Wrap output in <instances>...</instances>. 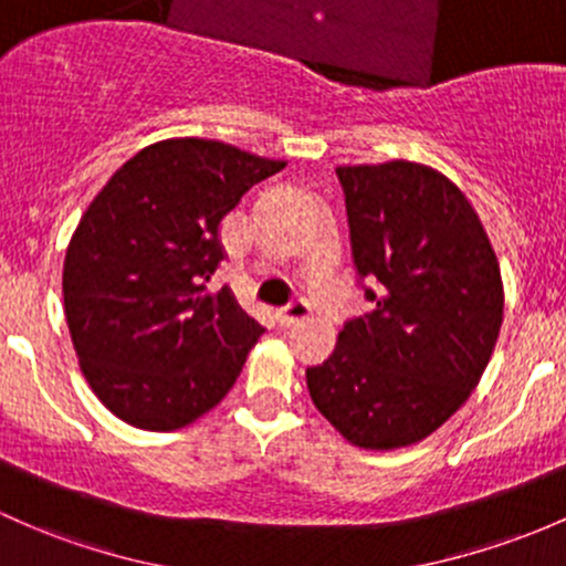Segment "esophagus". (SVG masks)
I'll list each match as a JSON object with an SVG mask.
<instances>
[{
  "label": "esophagus",
  "instance_id": "34e87169",
  "mask_svg": "<svg viewBox=\"0 0 566 566\" xmlns=\"http://www.w3.org/2000/svg\"><path fill=\"white\" fill-rule=\"evenodd\" d=\"M308 314H312L308 303L303 298H295V301H290L287 306L279 308L276 319L284 325V328H293V325H301L303 319H308Z\"/></svg>",
  "mask_w": 566,
  "mask_h": 566
}]
</instances>
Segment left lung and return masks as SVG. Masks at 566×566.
<instances>
[{"label":"left lung","mask_w":566,"mask_h":566,"mask_svg":"<svg viewBox=\"0 0 566 566\" xmlns=\"http://www.w3.org/2000/svg\"><path fill=\"white\" fill-rule=\"evenodd\" d=\"M371 312L349 317L312 401L358 448L426 439L478 388L502 328L496 254L461 189L415 163L336 168Z\"/></svg>","instance_id":"8db88e82"}]
</instances>
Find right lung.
<instances>
[{
	"label": "right lung",
	"instance_id": "obj_1",
	"mask_svg": "<svg viewBox=\"0 0 566 566\" xmlns=\"http://www.w3.org/2000/svg\"><path fill=\"white\" fill-rule=\"evenodd\" d=\"M284 163L219 140L154 143L83 213L64 258V314L88 385L116 418L176 431L217 407L263 333L228 287L219 222Z\"/></svg>",
	"mask_w": 566,
	"mask_h": 566
}]
</instances>
